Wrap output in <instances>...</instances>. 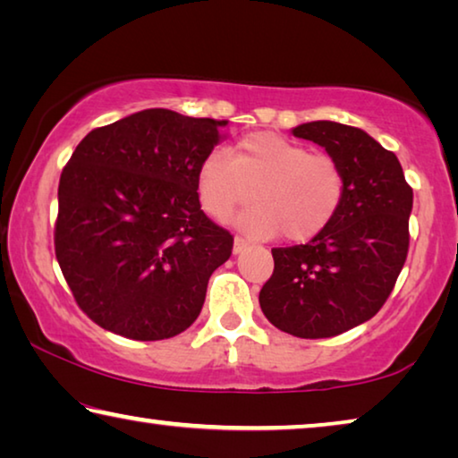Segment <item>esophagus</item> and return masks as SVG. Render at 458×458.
<instances>
[{
    "label": "esophagus",
    "mask_w": 458,
    "mask_h": 458,
    "mask_svg": "<svg viewBox=\"0 0 458 458\" xmlns=\"http://www.w3.org/2000/svg\"><path fill=\"white\" fill-rule=\"evenodd\" d=\"M248 246V240H244L242 236H236L234 238V254H240Z\"/></svg>",
    "instance_id": "34e87169"
}]
</instances>
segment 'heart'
Listing matches in <instances>:
<instances>
[{"label":"heart","mask_w":458,"mask_h":458,"mask_svg":"<svg viewBox=\"0 0 458 458\" xmlns=\"http://www.w3.org/2000/svg\"><path fill=\"white\" fill-rule=\"evenodd\" d=\"M198 196L204 212L228 222L254 201L240 226L252 236L307 242L327 230L344 206L347 180L335 157L270 131L238 139L228 153L214 149L199 161Z\"/></svg>","instance_id":"b5f03b06"}]
</instances>
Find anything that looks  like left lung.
<instances>
[{
    "label": "left lung",
    "mask_w": 458,
    "mask_h": 458,
    "mask_svg": "<svg viewBox=\"0 0 458 458\" xmlns=\"http://www.w3.org/2000/svg\"><path fill=\"white\" fill-rule=\"evenodd\" d=\"M325 147L345 172L344 206L311 242L273 248L260 289L267 319L289 335L335 337L374 317L390 297L410 246V188L396 155L366 131L333 121L293 129Z\"/></svg>",
    "instance_id": "1"
}]
</instances>
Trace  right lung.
<instances>
[{"instance_id":"obj_1","label":"right lung","mask_w":458,"mask_h":458,"mask_svg":"<svg viewBox=\"0 0 458 458\" xmlns=\"http://www.w3.org/2000/svg\"><path fill=\"white\" fill-rule=\"evenodd\" d=\"M226 125L147 108L76 145L60 175L54 250L76 305L103 329L157 341L198 319L234 246L196 185Z\"/></svg>"}]
</instances>
